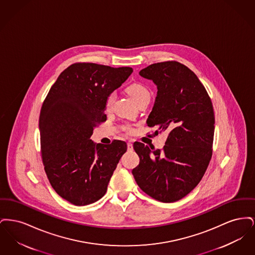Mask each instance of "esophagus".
Segmentation results:
<instances>
[{"label":"esophagus","mask_w":255,"mask_h":255,"mask_svg":"<svg viewBox=\"0 0 255 255\" xmlns=\"http://www.w3.org/2000/svg\"><path fill=\"white\" fill-rule=\"evenodd\" d=\"M127 149H128V151H132L133 150V144L131 142L127 143Z\"/></svg>","instance_id":"34e87169"}]
</instances>
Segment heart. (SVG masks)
Segmentation results:
<instances>
[{"label":"heart","instance_id":"heart-1","mask_svg":"<svg viewBox=\"0 0 255 255\" xmlns=\"http://www.w3.org/2000/svg\"><path fill=\"white\" fill-rule=\"evenodd\" d=\"M128 94L133 97V100L138 104L139 102L143 100H150V92L146 88L145 86L140 84V83H133L127 88ZM115 99V94H111L107 97L106 102H105V107L106 109L110 110L113 106Z\"/></svg>","mask_w":255,"mask_h":255}]
</instances>
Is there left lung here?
I'll list each match as a JSON object with an SVG mask.
<instances>
[{"label": "left lung", "instance_id": "left-lung-1", "mask_svg": "<svg viewBox=\"0 0 255 255\" xmlns=\"http://www.w3.org/2000/svg\"><path fill=\"white\" fill-rule=\"evenodd\" d=\"M139 75L158 88L147 125L169 134L162 150L133 143L140 160L132 173L146 194L173 203L194 189L209 164L215 128L212 102L197 75L177 61L152 64Z\"/></svg>", "mask_w": 255, "mask_h": 255}]
</instances>
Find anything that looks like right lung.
I'll use <instances>...</instances> for the list:
<instances>
[{
	"mask_svg": "<svg viewBox=\"0 0 255 255\" xmlns=\"http://www.w3.org/2000/svg\"><path fill=\"white\" fill-rule=\"evenodd\" d=\"M132 73L129 67L74 63L60 73L43 102L39 129L45 171L56 193L74 206L105 195L127 150L122 140L106 145L90 138L94 128L106 122L107 97Z\"/></svg>",
	"mask_w": 255,
	"mask_h": 255,
	"instance_id": "add662e5",
	"label": "right lung"
}]
</instances>
